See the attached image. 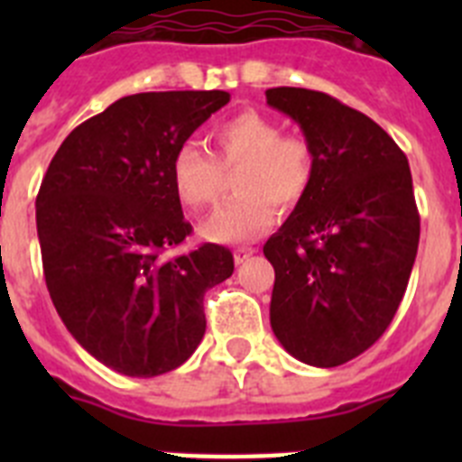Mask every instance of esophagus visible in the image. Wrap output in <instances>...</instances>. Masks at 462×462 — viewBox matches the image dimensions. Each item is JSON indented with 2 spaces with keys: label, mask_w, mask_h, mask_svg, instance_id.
<instances>
[{
  "label": "esophagus",
  "mask_w": 462,
  "mask_h": 462,
  "mask_svg": "<svg viewBox=\"0 0 462 462\" xmlns=\"http://www.w3.org/2000/svg\"><path fill=\"white\" fill-rule=\"evenodd\" d=\"M256 250H252V247H238V250H234V259L236 263H245V261L250 259L252 254H254Z\"/></svg>",
  "instance_id": "obj_1"
}]
</instances>
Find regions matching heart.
<instances>
[{"label": "heart", "instance_id": "b5f03b06", "mask_svg": "<svg viewBox=\"0 0 462 462\" xmlns=\"http://www.w3.org/2000/svg\"><path fill=\"white\" fill-rule=\"evenodd\" d=\"M215 159L185 143L171 159V182L187 208L201 210L217 201L224 189L222 171H238V199L219 208L203 236L215 243L238 245L254 240L277 219L282 208L296 206L312 182V150L300 136H282L271 117L245 110L215 126Z\"/></svg>", "mask_w": 462, "mask_h": 462}]
</instances>
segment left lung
I'll return each instance as SVG.
<instances>
[{
	"label": "left lung",
	"instance_id": "8db88e82",
	"mask_svg": "<svg viewBox=\"0 0 462 462\" xmlns=\"http://www.w3.org/2000/svg\"><path fill=\"white\" fill-rule=\"evenodd\" d=\"M312 150V182L263 245L275 268L271 326L298 361L336 368L382 337L419 250L405 152L377 122L324 92L273 88Z\"/></svg>",
	"mask_w": 462,
	"mask_h": 462
}]
</instances>
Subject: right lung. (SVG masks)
<instances>
[{
    "label": "right lung",
    "mask_w": 462,
    "mask_h": 462,
    "mask_svg": "<svg viewBox=\"0 0 462 462\" xmlns=\"http://www.w3.org/2000/svg\"><path fill=\"white\" fill-rule=\"evenodd\" d=\"M228 99L222 89L122 97L64 138L41 182L52 305L85 352L126 377L182 365L206 333L203 296L234 273L222 245L164 259L191 234L171 159Z\"/></svg>",
    "instance_id": "right-lung-1"
}]
</instances>
